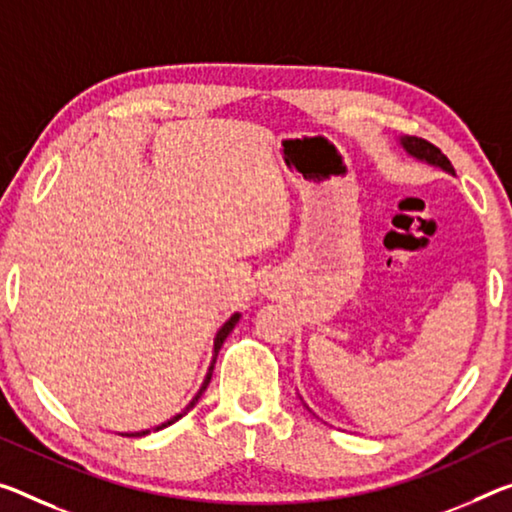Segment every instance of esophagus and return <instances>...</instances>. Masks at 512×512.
<instances>
[{
	"mask_svg": "<svg viewBox=\"0 0 512 512\" xmlns=\"http://www.w3.org/2000/svg\"><path fill=\"white\" fill-rule=\"evenodd\" d=\"M262 291H264V294H271V291H273V285H271V282H264V285H262Z\"/></svg>",
	"mask_w": 512,
	"mask_h": 512,
	"instance_id": "obj_1",
	"label": "esophagus"
}]
</instances>
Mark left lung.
<instances>
[{"instance_id": "1", "label": "left lung", "mask_w": 512, "mask_h": 512, "mask_svg": "<svg viewBox=\"0 0 512 512\" xmlns=\"http://www.w3.org/2000/svg\"><path fill=\"white\" fill-rule=\"evenodd\" d=\"M401 148L410 154V157H415L419 161H426V164H431L435 168H442L444 173L449 175H456V170H453L451 161L444 157L440 152V148H435L433 143H428L424 139H417V136H401L399 139Z\"/></svg>"}]
</instances>
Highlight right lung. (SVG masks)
I'll return each mask as SVG.
<instances>
[{"instance_id":"1","label":"right lung","mask_w":512,"mask_h":512,"mask_svg":"<svg viewBox=\"0 0 512 512\" xmlns=\"http://www.w3.org/2000/svg\"><path fill=\"white\" fill-rule=\"evenodd\" d=\"M239 319H241V314L239 312H234L230 319H227L223 326H221V330L216 332V337H214V358H212V364H209V369H207V376H205V383H202V387L198 389V394L193 396L191 399V403L186 405V408L180 412V415H175V417H170L168 421H164V424H159V426H154V428H148V431H139V433H123V435H127V437H143V435H148V433H152V431H161V428H166V426H170V424H175L177 419H182L186 412H189L193 405L198 403V399L202 394H205V389H207V385H209V380H212V373H214V364H216V355H218V351H221V346H223V342L227 339V335H230V332L234 330V326H237L239 323Z\"/></svg>"}]
</instances>
